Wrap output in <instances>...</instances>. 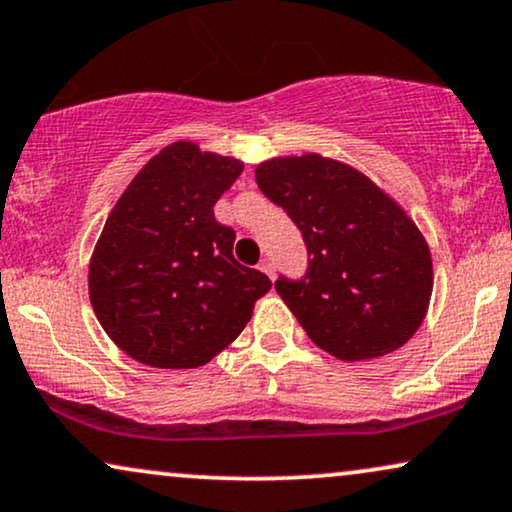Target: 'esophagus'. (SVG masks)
Wrapping results in <instances>:
<instances>
[{
	"label": "esophagus",
	"instance_id": "esophagus-1",
	"mask_svg": "<svg viewBox=\"0 0 512 512\" xmlns=\"http://www.w3.org/2000/svg\"><path fill=\"white\" fill-rule=\"evenodd\" d=\"M258 268H261V270L265 272V275L270 277V280H272V277H275V263H272V258H263Z\"/></svg>",
	"mask_w": 512,
	"mask_h": 512
}]
</instances>
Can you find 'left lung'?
<instances>
[{"mask_svg": "<svg viewBox=\"0 0 512 512\" xmlns=\"http://www.w3.org/2000/svg\"><path fill=\"white\" fill-rule=\"evenodd\" d=\"M256 183L303 232L308 272L275 289L310 341L345 362L402 348L433 294L430 247L407 211L362 171L317 152L265 159Z\"/></svg>", "mask_w": 512, "mask_h": 512, "instance_id": "1", "label": "left lung"}]
</instances>
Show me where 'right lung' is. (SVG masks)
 Here are the masks:
<instances>
[{
	"instance_id": "1",
	"label": "right lung",
	"mask_w": 512,
	"mask_h": 512,
	"mask_svg": "<svg viewBox=\"0 0 512 512\" xmlns=\"http://www.w3.org/2000/svg\"><path fill=\"white\" fill-rule=\"evenodd\" d=\"M244 164L176 141L126 185L89 261V298L112 343L157 369H195L235 341L272 287L232 256L214 204Z\"/></svg>"
}]
</instances>
